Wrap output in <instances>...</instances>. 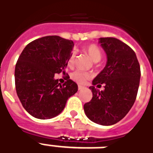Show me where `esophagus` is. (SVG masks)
<instances>
[{"instance_id":"esophagus-1","label":"esophagus","mask_w":153,"mask_h":153,"mask_svg":"<svg viewBox=\"0 0 153 153\" xmlns=\"http://www.w3.org/2000/svg\"><path fill=\"white\" fill-rule=\"evenodd\" d=\"M78 88H79V91H81V90H82V89L84 88V86H81V85H79V87H78Z\"/></svg>"}]
</instances>
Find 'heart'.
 Segmentation results:
<instances>
[{"instance_id":"heart-1","label":"heart","mask_w":153,"mask_h":153,"mask_svg":"<svg viewBox=\"0 0 153 153\" xmlns=\"http://www.w3.org/2000/svg\"><path fill=\"white\" fill-rule=\"evenodd\" d=\"M84 51L90 56V58L93 60L94 62H98L101 59V58H102V51H101L100 48L96 44H89L86 47H85ZM74 53L73 52L71 54V55L68 58L67 64H68V66H72V65L74 64ZM90 78H91V74H89V73L82 71H79V70H77V71L72 72L71 74V79L79 84H84Z\"/></svg>"}]
</instances>
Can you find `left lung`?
<instances>
[{"instance_id":"obj_1","label":"left lung","mask_w":153,"mask_h":153,"mask_svg":"<svg viewBox=\"0 0 153 153\" xmlns=\"http://www.w3.org/2000/svg\"><path fill=\"white\" fill-rule=\"evenodd\" d=\"M99 43L107 55L104 69L90 86L93 98L84 105L86 117L94 123L112 126L128 114L135 102L140 79V67L135 52L121 40L105 37ZM104 85L99 91L94 85Z\"/></svg>"}]
</instances>
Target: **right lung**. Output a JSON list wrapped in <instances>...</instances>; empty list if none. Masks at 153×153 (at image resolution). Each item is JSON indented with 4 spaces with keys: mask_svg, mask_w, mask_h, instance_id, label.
<instances>
[{
    "mask_svg": "<svg viewBox=\"0 0 153 153\" xmlns=\"http://www.w3.org/2000/svg\"><path fill=\"white\" fill-rule=\"evenodd\" d=\"M73 47L72 40L48 36L29 43L20 54L15 67L16 91L23 107L32 117H55L78 91V85L69 75L62 85L54 79L55 74H65Z\"/></svg>",
    "mask_w": 153,
    "mask_h": 153,
    "instance_id": "obj_1",
    "label": "right lung"
}]
</instances>
